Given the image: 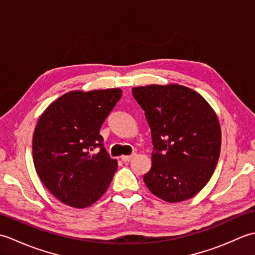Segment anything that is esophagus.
Wrapping results in <instances>:
<instances>
[{
  "mask_svg": "<svg viewBox=\"0 0 255 255\" xmlns=\"http://www.w3.org/2000/svg\"><path fill=\"white\" fill-rule=\"evenodd\" d=\"M134 155L136 154H131V155H122V161H124V162H129V161H131L133 158H134Z\"/></svg>",
  "mask_w": 255,
  "mask_h": 255,
  "instance_id": "obj_1",
  "label": "esophagus"
}]
</instances>
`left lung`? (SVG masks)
Returning <instances> with one entry per match:
<instances>
[{"mask_svg": "<svg viewBox=\"0 0 255 255\" xmlns=\"http://www.w3.org/2000/svg\"><path fill=\"white\" fill-rule=\"evenodd\" d=\"M152 138L149 191L169 203L194 197L218 163L221 129L208 102L184 85L151 84L132 89Z\"/></svg>", "mask_w": 255, "mask_h": 255, "instance_id": "obj_1", "label": "left lung"}]
</instances>
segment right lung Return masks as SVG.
Returning a JSON list of instances; mask_svg holds the SVG:
<instances>
[{
    "instance_id": "add662e5",
    "label": "right lung",
    "mask_w": 255,
    "mask_h": 255,
    "mask_svg": "<svg viewBox=\"0 0 255 255\" xmlns=\"http://www.w3.org/2000/svg\"><path fill=\"white\" fill-rule=\"evenodd\" d=\"M122 94L121 89L68 92L38 119L32 137L35 169L63 204L86 208L110 186L117 160L107 153L100 129ZM96 147L99 152L93 154Z\"/></svg>"
}]
</instances>
